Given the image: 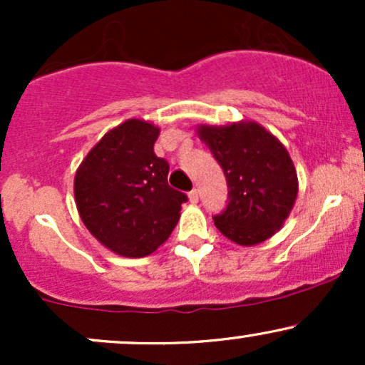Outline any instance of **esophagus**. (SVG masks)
<instances>
[{"mask_svg": "<svg viewBox=\"0 0 365 365\" xmlns=\"http://www.w3.org/2000/svg\"><path fill=\"white\" fill-rule=\"evenodd\" d=\"M188 199H190L192 204L199 202V192H197V188H192V190L188 192Z\"/></svg>", "mask_w": 365, "mask_h": 365, "instance_id": "obj_1", "label": "esophagus"}]
</instances>
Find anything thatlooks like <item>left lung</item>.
Returning <instances> with one entry per match:
<instances>
[{"label": "left lung", "instance_id": "8db88e82", "mask_svg": "<svg viewBox=\"0 0 365 365\" xmlns=\"http://www.w3.org/2000/svg\"><path fill=\"white\" fill-rule=\"evenodd\" d=\"M199 137L223 168L228 185V204L212 217L216 228L247 247L273 237L299 192L295 166L282 142L254 121L200 127Z\"/></svg>", "mask_w": 365, "mask_h": 365}]
</instances>
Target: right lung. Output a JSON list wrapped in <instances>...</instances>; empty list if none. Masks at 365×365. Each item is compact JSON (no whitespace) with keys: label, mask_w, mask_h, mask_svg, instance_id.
I'll list each match as a JSON object with an SVG mask.
<instances>
[{"label":"right lung","mask_w":365,"mask_h":365,"mask_svg":"<svg viewBox=\"0 0 365 365\" xmlns=\"http://www.w3.org/2000/svg\"><path fill=\"white\" fill-rule=\"evenodd\" d=\"M159 128L127 120L103 137L75 175V202L87 230L125 257L165 244L187 202L168 185L170 165L154 154Z\"/></svg>","instance_id":"add662e5"}]
</instances>
